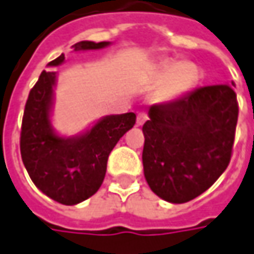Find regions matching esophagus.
Listing matches in <instances>:
<instances>
[{
  "label": "esophagus",
  "mask_w": 254,
  "mask_h": 254,
  "mask_svg": "<svg viewBox=\"0 0 254 254\" xmlns=\"http://www.w3.org/2000/svg\"><path fill=\"white\" fill-rule=\"evenodd\" d=\"M148 121V114L146 112H143V111H140V112H138V115H136V125H143L145 122Z\"/></svg>",
  "instance_id": "1"
}]
</instances>
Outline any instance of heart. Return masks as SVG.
I'll return each instance as SVG.
<instances>
[{"instance_id": "1", "label": "heart", "mask_w": 254, "mask_h": 254, "mask_svg": "<svg viewBox=\"0 0 254 254\" xmlns=\"http://www.w3.org/2000/svg\"><path fill=\"white\" fill-rule=\"evenodd\" d=\"M155 78L160 81L153 94L155 99L168 102L181 98L194 88L199 79V69L193 62L166 61L158 66Z\"/></svg>"}]
</instances>
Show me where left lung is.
<instances>
[{"instance_id": "left-lung-1", "label": "left lung", "mask_w": 254, "mask_h": 254, "mask_svg": "<svg viewBox=\"0 0 254 254\" xmlns=\"http://www.w3.org/2000/svg\"><path fill=\"white\" fill-rule=\"evenodd\" d=\"M237 116L236 92L229 85L196 88L150 106L142 162L152 192L185 203L207 190L229 166Z\"/></svg>"}]
</instances>
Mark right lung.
Here are the masks:
<instances>
[{
	"label": "right lung",
	"mask_w": 254,
	"mask_h": 254,
	"mask_svg": "<svg viewBox=\"0 0 254 254\" xmlns=\"http://www.w3.org/2000/svg\"><path fill=\"white\" fill-rule=\"evenodd\" d=\"M106 45L109 42L81 41L73 45V51L99 50ZM64 60L62 54L48 65L57 66ZM55 78V72L42 71L29 91L19 138L21 158L41 192L62 204H76L98 192L111 150L133 127L136 115L127 112L105 116L78 138H60L52 132L50 121Z\"/></svg>",
	"instance_id": "add662e5"
}]
</instances>
